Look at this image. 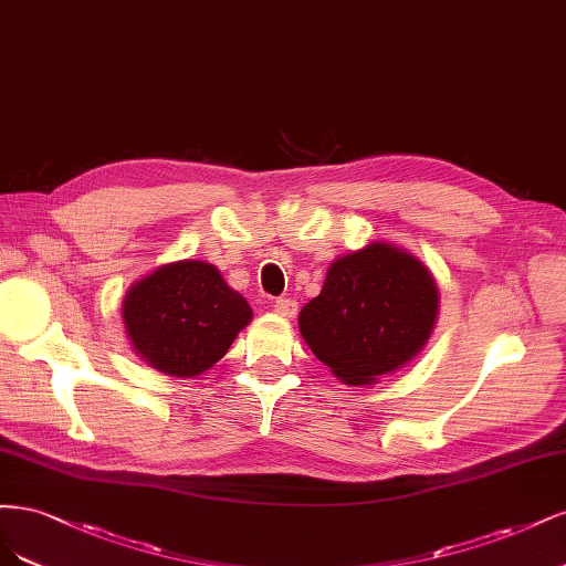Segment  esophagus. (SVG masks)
I'll return each mask as SVG.
<instances>
[{
  "label": "esophagus",
  "mask_w": 566,
  "mask_h": 566,
  "mask_svg": "<svg viewBox=\"0 0 566 566\" xmlns=\"http://www.w3.org/2000/svg\"><path fill=\"white\" fill-rule=\"evenodd\" d=\"M272 307H275V313L280 317H294L298 313V303L294 298H284V296L277 298Z\"/></svg>",
  "instance_id": "esophagus-1"
}]
</instances>
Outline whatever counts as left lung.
I'll return each mask as SVG.
<instances>
[{
    "instance_id": "left-lung-1",
    "label": "left lung",
    "mask_w": 566,
    "mask_h": 566,
    "mask_svg": "<svg viewBox=\"0 0 566 566\" xmlns=\"http://www.w3.org/2000/svg\"><path fill=\"white\" fill-rule=\"evenodd\" d=\"M440 294L430 270L405 249L371 242L329 265L298 329L307 348L348 386L402 369L428 343Z\"/></svg>"
}]
</instances>
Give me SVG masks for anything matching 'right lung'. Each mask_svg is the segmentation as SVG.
Here are the masks:
<instances>
[{
	"label": "right lung",
	"instance_id": "1",
	"mask_svg": "<svg viewBox=\"0 0 566 566\" xmlns=\"http://www.w3.org/2000/svg\"><path fill=\"white\" fill-rule=\"evenodd\" d=\"M122 317L143 361L167 376L192 378L228 353L251 322V307L211 263L188 259L136 282Z\"/></svg>",
	"mask_w": 566,
	"mask_h": 566
}]
</instances>
